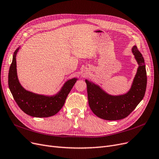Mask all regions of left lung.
<instances>
[{
    "label": "left lung",
    "mask_w": 159,
    "mask_h": 159,
    "mask_svg": "<svg viewBox=\"0 0 159 159\" xmlns=\"http://www.w3.org/2000/svg\"><path fill=\"white\" fill-rule=\"evenodd\" d=\"M132 52L139 65L130 91L125 94L112 96L97 85L85 80L89 105L97 117L108 120H120L127 117L144 97L147 86V73L144 59L137 47Z\"/></svg>",
    "instance_id": "1"
}]
</instances>
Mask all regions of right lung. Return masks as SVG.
I'll return each instance as SVG.
<instances>
[{"label": "right lung", "mask_w": 159, "mask_h": 159, "mask_svg": "<svg viewBox=\"0 0 159 159\" xmlns=\"http://www.w3.org/2000/svg\"><path fill=\"white\" fill-rule=\"evenodd\" d=\"M18 50L19 48L14 53L8 74V86L17 104L23 112L32 117H48L55 115L64 105L68 94L78 79L68 80L61 90L52 97L37 94L25 90L19 82L17 75L16 57Z\"/></svg>", "instance_id": "1"}]
</instances>
